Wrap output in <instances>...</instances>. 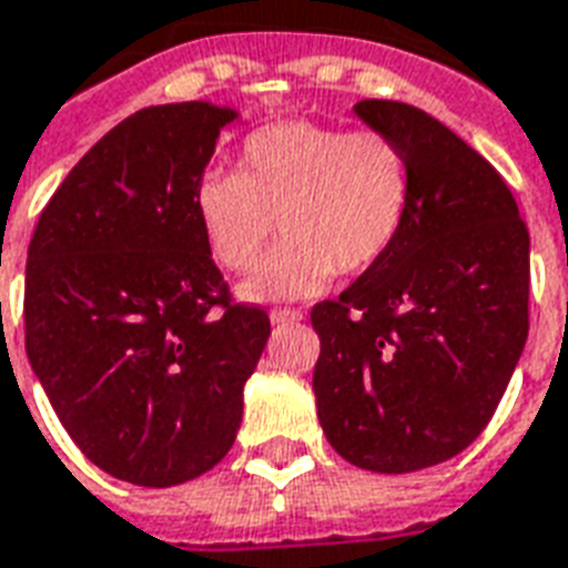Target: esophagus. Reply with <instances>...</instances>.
I'll use <instances>...</instances> for the list:
<instances>
[{
	"instance_id": "esophagus-1",
	"label": "esophagus",
	"mask_w": 568,
	"mask_h": 568,
	"mask_svg": "<svg viewBox=\"0 0 568 568\" xmlns=\"http://www.w3.org/2000/svg\"><path fill=\"white\" fill-rule=\"evenodd\" d=\"M303 313L301 310H292V306H276V310H271V322H301Z\"/></svg>"
}]
</instances>
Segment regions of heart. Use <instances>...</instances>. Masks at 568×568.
Listing matches in <instances>:
<instances>
[{
	"label": "heart",
	"mask_w": 568,
	"mask_h": 568,
	"mask_svg": "<svg viewBox=\"0 0 568 568\" xmlns=\"http://www.w3.org/2000/svg\"><path fill=\"white\" fill-rule=\"evenodd\" d=\"M410 205L414 163L396 136L310 119L253 130L235 172L211 169L193 193L207 253L232 274L258 267L274 226L285 235L241 288L250 301L310 297L336 271H369L399 244Z\"/></svg>",
	"instance_id": "obj_1"
}]
</instances>
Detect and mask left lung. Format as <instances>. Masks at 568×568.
Segmentation results:
<instances>
[{
    "label": "left lung",
    "instance_id": "left-lung-1",
    "mask_svg": "<svg viewBox=\"0 0 568 568\" xmlns=\"http://www.w3.org/2000/svg\"><path fill=\"white\" fill-rule=\"evenodd\" d=\"M354 112L408 149L414 205L399 244L313 306V389L345 462L408 474L458 456L497 410L530 331V235L500 172L438 119L399 101Z\"/></svg>",
    "mask_w": 568,
    "mask_h": 568
}]
</instances>
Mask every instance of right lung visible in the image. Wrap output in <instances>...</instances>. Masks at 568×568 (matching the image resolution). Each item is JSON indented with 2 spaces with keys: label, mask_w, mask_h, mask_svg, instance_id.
Instances as JSON below:
<instances>
[{
  "label": "right lung",
  "mask_w": 568,
  "mask_h": 568,
  "mask_svg": "<svg viewBox=\"0 0 568 568\" xmlns=\"http://www.w3.org/2000/svg\"><path fill=\"white\" fill-rule=\"evenodd\" d=\"M232 119L202 101L133 112L29 241V363L82 456L133 486H181L226 456L271 336L262 306L232 301L193 207Z\"/></svg>",
  "instance_id": "add662e5"
}]
</instances>
